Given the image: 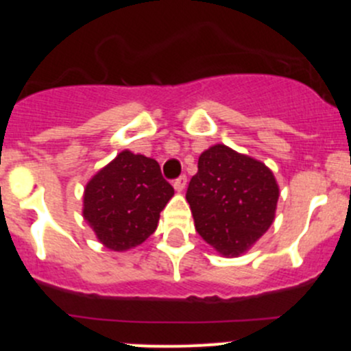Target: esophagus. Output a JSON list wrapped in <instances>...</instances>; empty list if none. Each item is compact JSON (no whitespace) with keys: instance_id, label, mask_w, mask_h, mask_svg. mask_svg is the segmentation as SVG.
I'll return each mask as SVG.
<instances>
[{"instance_id":"esophagus-1","label":"esophagus","mask_w":351,"mask_h":351,"mask_svg":"<svg viewBox=\"0 0 351 351\" xmlns=\"http://www.w3.org/2000/svg\"><path fill=\"white\" fill-rule=\"evenodd\" d=\"M173 186H175L176 192H183L186 186V176L183 175V176H180V178H176L175 182H173Z\"/></svg>"}]
</instances>
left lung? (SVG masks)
Wrapping results in <instances>:
<instances>
[{
  "instance_id": "obj_1",
  "label": "left lung",
  "mask_w": 351,
  "mask_h": 351,
  "mask_svg": "<svg viewBox=\"0 0 351 351\" xmlns=\"http://www.w3.org/2000/svg\"><path fill=\"white\" fill-rule=\"evenodd\" d=\"M278 195L265 162L215 144L198 158L186 202L204 241L222 256L238 258L274 224Z\"/></svg>"
}]
</instances>
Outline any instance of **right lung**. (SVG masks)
<instances>
[{"instance_id": "1", "label": "right lung", "mask_w": 351, "mask_h": 351, "mask_svg": "<svg viewBox=\"0 0 351 351\" xmlns=\"http://www.w3.org/2000/svg\"><path fill=\"white\" fill-rule=\"evenodd\" d=\"M173 195L156 159L125 149L86 183L83 217L105 247L127 251L153 234Z\"/></svg>"}]
</instances>
